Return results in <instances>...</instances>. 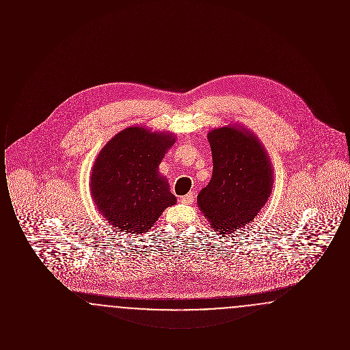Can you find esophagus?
Returning <instances> with one entry per match:
<instances>
[{
    "instance_id": "esophagus-1",
    "label": "esophagus",
    "mask_w": 350,
    "mask_h": 350,
    "mask_svg": "<svg viewBox=\"0 0 350 350\" xmlns=\"http://www.w3.org/2000/svg\"><path fill=\"white\" fill-rule=\"evenodd\" d=\"M194 197H196V194H194L193 191H190L189 194L183 196V198H181V202L185 203V204H190V203H193V202H194Z\"/></svg>"
}]
</instances>
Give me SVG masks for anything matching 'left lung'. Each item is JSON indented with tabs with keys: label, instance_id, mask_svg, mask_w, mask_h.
Segmentation results:
<instances>
[{
	"label": "left lung",
	"instance_id": "left-lung-1",
	"mask_svg": "<svg viewBox=\"0 0 350 350\" xmlns=\"http://www.w3.org/2000/svg\"><path fill=\"white\" fill-rule=\"evenodd\" d=\"M213 152V177L197 202L211 228L232 234L244 228L267 203L274 172L256 133L240 124H227L207 133Z\"/></svg>",
	"mask_w": 350,
	"mask_h": 350
}]
</instances>
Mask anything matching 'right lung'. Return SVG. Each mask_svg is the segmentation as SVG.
Wrapping results in <instances>:
<instances>
[{
	"label": "right lung",
	"instance_id": "obj_1",
	"mask_svg": "<svg viewBox=\"0 0 350 350\" xmlns=\"http://www.w3.org/2000/svg\"><path fill=\"white\" fill-rule=\"evenodd\" d=\"M169 131L130 126L100 150L90 174L94 204L113 227L123 232H147L177 200L167 177L159 172L176 143Z\"/></svg>",
	"mask_w": 350,
	"mask_h": 350
}]
</instances>
